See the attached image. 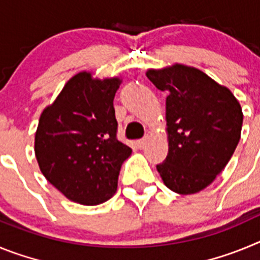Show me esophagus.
<instances>
[{"label":"esophagus","mask_w":260,"mask_h":260,"mask_svg":"<svg viewBox=\"0 0 260 260\" xmlns=\"http://www.w3.org/2000/svg\"><path fill=\"white\" fill-rule=\"evenodd\" d=\"M148 143V137L143 138V139H139V141H137V146L139 147V148H143V147H146V144Z\"/></svg>","instance_id":"34e87169"}]
</instances>
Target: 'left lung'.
<instances>
[{
    "mask_svg": "<svg viewBox=\"0 0 260 260\" xmlns=\"http://www.w3.org/2000/svg\"><path fill=\"white\" fill-rule=\"evenodd\" d=\"M147 78L167 91L168 156L156 165L168 189L180 195L204 190L222 172L241 138L243 113L228 87L192 66L150 69Z\"/></svg>",
    "mask_w": 260,
    "mask_h": 260,
    "instance_id": "1",
    "label": "left lung"
}]
</instances>
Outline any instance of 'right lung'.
<instances>
[{
    "label": "right lung",
    "mask_w": 260,
    "mask_h": 260,
    "mask_svg": "<svg viewBox=\"0 0 260 260\" xmlns=\"http://www.w3.org/2000/svg\"><path fill=\"white\" fill-rule=\"evenodd\" d=\"M121 77L80 71L44 108L35 133V156L44 177L71 202L98 206L117 191L132 148L116 137L113 99Z\"/></svg>",
    "instance_id": "1"
}]
</instances>
